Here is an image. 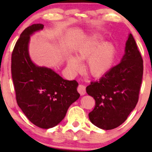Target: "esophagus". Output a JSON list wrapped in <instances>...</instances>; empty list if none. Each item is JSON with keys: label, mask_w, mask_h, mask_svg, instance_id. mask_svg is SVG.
<instances>
[{"label": "esophagus", "mask_w": 152, "mask_h": 152, "mask_svg": "<svg viewBox=\"0 0 152 152\" xmlns=\"http://www.w3.org/2000/svg\"><path fill=\"white\" fill-rule=\"evenodd\" d=\"M77 90L78 93L81 94V95H84V94H86V86H83V85H78Z\"/></svg>", "instance_id": "obj_1"}]
</instances>
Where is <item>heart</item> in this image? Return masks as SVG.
I'll list each match as a JSON object with an SVG mask.
<instances>
[{
    "mask_svg": "<svg viewBox=\"0 0 152 152\" xmlns=\"http://www.w3.org/2000/svg\"><path fill=\"white\" fill-rule=\"evenodd\" d=\"M104 42L99 35H94L85 41L76 50V57L67 58L69 69L74 72L81 69V63L78 60L87 59L86 67L88 71L94 76H101L111 69L114 60L115 48L111 43Z\"/></svg>",
    "mask_w": 152,
    "mask_h": 152,
    "instance_id": "obj_1",
    "label": "heart"
}]
</instances>
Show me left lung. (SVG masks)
I'll return each mask as SVG.
<instances>
[{
	"instance_id": "left-lung-1",
	"label": "left lung",
	"mask_w": 152,
	"mask_h": 152,
	"mask_svg": "<svg viewBox=\"0 0 152 152\" xmlns=\"http://www.w3.org/2000/svg\"><path fill=\"white\" fill-rule=\"evenodd\" d=\"M143 69L142 56L130 34L121 62L86 87L87 94L96 102L88 114L93 124L111 130L126 121L139 100Z\"/></svg>"
}]
</instances>
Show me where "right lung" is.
<instances>
[{
  "instance_id": "obj_1",
  "label": "right lung",
  "mask_w": 152,
  "mask_h": 152,
  "mask_svg": "<svg viewBox=\"0 0 152 152\" xmlns=\"http://www.w3.org/2000/svg\"><path fill=\"white\" fill-rule=\"evenodd\" d=\"M43 26L33 24L20 34L12 53L11 74L19 107L34 125L49 129L64 119L80 94L77 81L64 79L52 69L36 66L31 61L30 36Z\"/></svg>"
}]
</instances>
